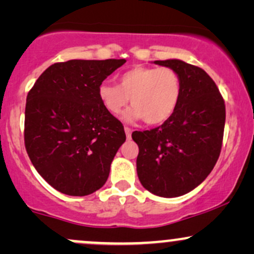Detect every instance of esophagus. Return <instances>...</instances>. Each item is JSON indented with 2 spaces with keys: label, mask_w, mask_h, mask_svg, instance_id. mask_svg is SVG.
I'll use <instances>...</instances> for the list:
<instances>
[{
  "label": "esophagus",
  "mask_w": 254,
  "mask_h": 254,
  "mask_svg": "<svg viewBox=\"0 0 254 254\" xmlns=\"http://www.w3.org/2000/svg\"><path fill=\"white\" fill-rule=\"evenodd\" d=\"M124 131H125V135H127V138L130 139V138H131V132H132V130H131L130 127H124Z\"/></svg>",
  "instance_id": "esophagus-1"
}]
</instances>
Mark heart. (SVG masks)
I'll list each match as a JSON object with an SVG mask.
<instances>
[{
    "instance_id": "1",
    "label": "heart",
    "mask_w": 254,
    "mask_h": 254,
    "mask_svg": "<svg viewBox=\"0 0 254 254\" xmlns=\"http://www.w3.org/2000/svg\"><path fill=\"white\" fill-rule=\"evenodd\" d=\"M182 80L171 68L136 65L118 77L117 84L103 82L98 97L111 115L117 116L129 104L124 115L127 122L143 119L149 125H159L171 118L182 97Z\"/></svg>"
}]
</instances>
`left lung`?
Here are the masks:
<instances>
[{
    "label": "left lung",
    "instance_id": "1",
    "mask_svg": "<svg viewBox=\"0 0 254 254\" xmlns=\"http://www.w3.org/2000/svg\"><path fill=\"white\" fill-rule=\"evenodd\" d=\"M179 74L182 97L164 124L133 131L138 145L137 176L145 190L160 197L188 193L202 184L222 147L226 106L212 78L203 69L180 60L155 61Z\"/></svg>",
    "mask_w": 254,
    "mask_h": 254
}]
</instances>
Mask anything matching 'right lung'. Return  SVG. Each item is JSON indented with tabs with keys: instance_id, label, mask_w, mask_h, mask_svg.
<instances>
[{
	"instance_id": "right-lung-1",
	"label": "right lung",
	"mask_w": 254,
	"mask_h": 254,
	"mask_svg": "<svg viewBox=\"0 0 254 254\" xmlns=\"http://www.w3.org/2000/svg\"><path fill=\"white\" fill-rule=\"evenodd\" d=\"M125 60H70L49 66L28 92L25 147L38 173L68 196L103 188L124 127L101 104L98 87Z\"/></svg>"
}]
</instances>
